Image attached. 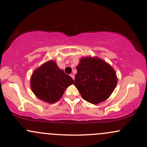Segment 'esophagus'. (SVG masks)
<instances>
[{
	"label": "esophagus",
	"instance_id": "1",
	"mask_svg": "<svg viewBox=\"0 0 147 147\" xmlns=\"http://www.w3.org/2000/svg\"><path fill=\"white\" fill-rule=\"evenodd\" d=\"M70 76H71V77L73 78V80H74V75L73 74H70Z\"/></svg>",
	"mask_w": 147,
	"mask_h": 147
}]
</instances>
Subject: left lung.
Returning <instances> with one entry per match:
<instances>
[{
  "mask_svg": "<svg viewBox=\"0 0 147 147\" xmlns=\"http://www.w3.org/2000/svg\"><path fill=\"white\" fill-rule=\"evenodd\" d=\"M76 69L74 86L82 98L92 104H98L108 98L117 86L114 69L98 58H83Z\"/></svg>",
  "mask_w": 147,
  "mask_h": 147,
  "instance_id": "8db88e82",
  "label": "left lung"
}]
</instances>
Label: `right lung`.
<instances>
[{"label": "right lung", "instance_id": "right-lung-1", "mask_svg": "<svg viewBox=\"0 0 147 147\" xmlns=\"http://www.w3.org/2000/svg\"><path fill=\"white\" fill-rule=\"evenodd\" d=\"M71 76L50 61L37 69L31 76L30 86L34 94L48 103H55L63 96L65 88L73 84Z\"/></svg>", "mask_w": 147, "mask_h": 147}]
</instances>
